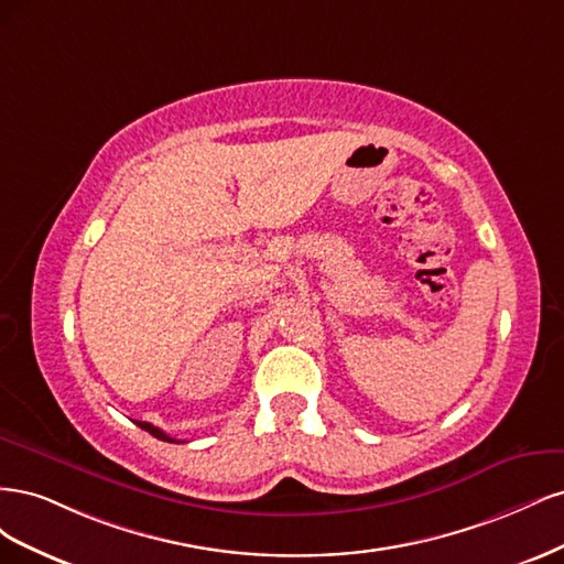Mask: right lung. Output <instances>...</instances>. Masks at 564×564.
Wrapping results in <instances>:
<instances>
[{
  "label": "right lung",
  "instance_id": "add662e5",
  "mask_svg": "<svg viewBox=\"0 0 564 564\" xmlns=\"http://www.w3.org/2000/svg\"><path fill=\"white\" fill-rule=\"evenodd\" d=\"M135 425H139V429H143V431H148L150 435H155L158 440H164V442H178L176 437H169L164 431L155 429V425H152V423H145V421H135Z\"/></svg>",
  "mask_w": 564,
  "mask_h": 564
}]
</instances>
